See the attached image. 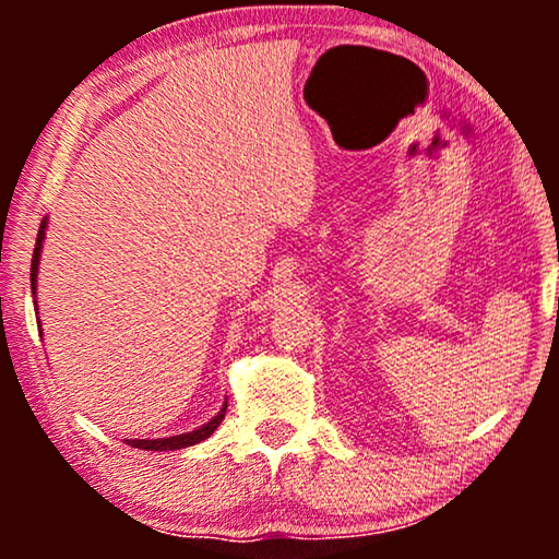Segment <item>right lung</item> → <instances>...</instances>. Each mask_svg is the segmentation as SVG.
I'll list each match as a JSON object with an SVG mask.
<instances>
[{"label": "right lung", "mask_w": 559, "mask_h": 559, "mask_svg": "<svg viewBox=\"0 0 559 559\" xmlns=\"http://www.w3.org/2000/svg\"><path fill=\"white\" fill-rule=\"evenodd\" d=\"M45 228H48V218H43L40 224V231H37V241H35V251H33V266H29V287H33V300L37 297V264H40V254H43V241H45ZM35 308H37V300H35ZM40 323V320H37ZM40 328V325H37ZM226 407L228 402H224V407L216 417L211 419V423H205L203 427H198L193 432H182V435H173V438H157V440H127V445L132 448H140V450H152V453H157V450H180V448H190L195 445V442H203L205 438H211L213 432H216V427L221 425V419L226 415Z\"/></svg>", "instance_id": "1"}]
</instances>
